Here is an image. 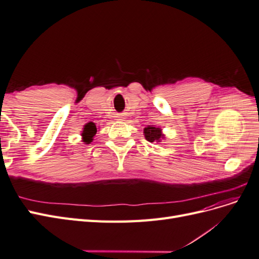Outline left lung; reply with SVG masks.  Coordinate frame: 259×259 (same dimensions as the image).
Masks as SVG:
<instances>
[{
	"label": "left lung",
	"instance_id": "8db88e82",
	"mask_svg": "<svg viewBox=\"0 0 259 259\" xmlns=\"http://www.w3.org/2000/svg\"><path fill=\"white\" fill-rule=\"evenodd\" d=\"M144 133L146 139L150 143L160 142L161 138H163V135L161 134V128H156L154 126H150V125L144 130Z\"/></svg>",
	"mask_w": 259,
	"mask_h": 259
}]
</instances>
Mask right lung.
I'll use <instances>...</instances> for the list:
<instances>
[{
  "label": "right lung",
  "instance_id": "add662e5",
  "mask_svg": "<svg viewBox=\"0 0 259 259\" xmlns=\"http://www.w3.org/2000/svg\"><path fill=\"white\" fill-rule=\"evenodd\" d=\"M97 132V128H96V125L94 124L93 122H90L88 123L84 126V130H83V133H82V136H83V142L85 144H90L92 140H93V137L95 136Z\"/></svg>",
  "mask_w": 259,
  "mask_h": 259
}]
</instances>
